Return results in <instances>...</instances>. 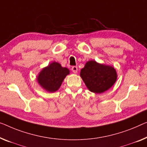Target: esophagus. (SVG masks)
I'll return each mask as SVG.
<instances>
[{
    "instance_id": "esophagus-1",
    "label": "esophagus",
    "mask_w": 147,
    "mask_h": 147,
    "mask_svg": "<svg viewBox=\"0 0 147 147\" xmlns=\"http://www.w3.org/2000/svg\"><path fill=\"white\" fill-rule=\"evenodd\" d=\"M72 71L74 73H76L78 71V67L76 66H73L72 67Z\"/></svg>"
}]
</instances>
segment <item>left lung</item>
Masks as SVG:
<instances>
[{
    "mask_svg": "<svg viewBox=\"0 0 147 147\" xmlns=\"http://www.w3.org/2000/svg\"><path fill=\"white\" fill-rule=\"evenodd\" d=\"M80 76L90 91L102 93L113 86L117 79V74L112 67L88 61L81 69Z\"/></svg>",
    "mask_w": 147,
    "mask_h": 147,
    "instance_id": "left-lung-1",
    "label": "left lung"
}]
</instances>
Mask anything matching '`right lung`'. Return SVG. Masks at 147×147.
I'll use <instances>...</instances> for the list:
<instances>
[{
  "mask_svg": "<svg viewBox=\"0 0 147 147\" xmlns=\"http://www.w3.org/2000/svg\"><path fill=\"white\" fill-rule=\"evenodd\" d=\"M69 70L62 67L59 63L53 62L43 69L39 73L38 81L39 84L48 92H55L59 88L63 80Z\"/></svg>",
  "mask_w": 147,
  "mask_h": 147,
  "instance_id": "obj_1",
  "label": "right lung"
}]
</instances>
